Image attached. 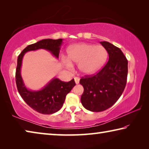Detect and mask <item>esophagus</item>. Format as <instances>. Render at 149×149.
<instances>
[{
  "instance_id": "1",
  "label": "esophagus",
  "mask_w": 149,
  "mask_h": 149,
  "mask_svg": "<svg viewBox=\"0 0 149 149\" xmlns=\"http://www.w3.org/2000/svg\"><path fill=\"white\" fill-rule=\"evenodd\" d=\"M74 80H75V82L76 84H78L79 83V78L77 77H74Z\"/></svg>"
}]
</instances>
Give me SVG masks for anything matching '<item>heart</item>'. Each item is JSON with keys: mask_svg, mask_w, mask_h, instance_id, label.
Segmentation results:
<instances>
[{"mask_svg": "<svg viewBox=\"0 0 149 149\" xmlns=\"http://www.w3.org/2000/svg\"><path fill=\"white\" fill-rule=\"evenodd\" d=\"M67 52L69 58L62 56V64L68 68H72V62L76 63L79 71L85 75H91L99 71L108 56L107 50L102 45L89 43L73 45L69 47Z\"/></svg>", "mask_w": 149, "mask_h": 149, "instance_id": "1", "label": "heart"}]
</instances>
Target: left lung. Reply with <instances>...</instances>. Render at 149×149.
Segmentation results:
<instances>
[{
  "label": "left lung",
  "mask_w": 149,
  "mask_h": 149,
  "mask_svg": "<svg viewBox=\"0 0 149 149\" xmlns=\"http://www.w3.org/2000/svg\"><path fill=\"white\" fill-rule=\"evenodd\" d=\"M109 59L93 75H85L79 83L84 88L82 105L91 112H102L114 105L123 92L127 77V60L119 48L107 41L100 42Z\"/></svg>",
  "instance_id": "left-lung-1"
}]
</instances>
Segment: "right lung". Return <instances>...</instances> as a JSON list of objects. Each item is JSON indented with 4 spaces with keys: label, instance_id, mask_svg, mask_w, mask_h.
<instances>
[{
    "label": "right lung",
    "instance_id": "obj_1",
    "mask_svg": "<svg viewBox=\"0 0 149 149\" xmlns=\"http://www.w3.org/2000/svg\"><path fill=\"white\" fill-rule=\"evenodd\" d=\"M62 40V39H42L28 45L17 57L16 72L17 91L22 99L30 107L42 114H52L62 108L67 94L75 85L74 79H72L69 82H64L58 78H53L41 90H29L25 86L21 75L22 59L27 52L38 49L47 50L56 58H58Z\"/></svg>",
    "mask_w": 149,
    "mask_h": 149
}]
</instances>
